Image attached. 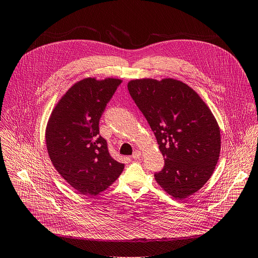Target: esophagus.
<instances>
[{"instance_id": "esophagus-1", "label": "esophagus", "mask_w": 258, "mask_h": 258, "mask_svg": "<svg viewBox=\"0 0 258 258\" xmlns=\"http://www.w3.org/2000/svg\"><path fill=\"white\" fill-rule=\"evenodd\" d=\"M132 158H133L134 160H139V159L141 158V152H139V151H136V152H135V153L133 154Z\"/></svg>"}]
</instances>
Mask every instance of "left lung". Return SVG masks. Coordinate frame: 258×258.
Wrapping results in <instances>:
<instances>
[{
  "mask_svg": "<svg viewBox=\"0 0 258 258\" xmlns=\"http://www.w3.org/2000/svg\"><path fill=\"white\" fill-rule=\"evenodd\" d=\"M127 89L153 130L165 160L157 183L174 199L196 194L210 179L221 152V132L199 94L173 78L134 79Z\"/></svg>",
  "mask_w": 258,
  "mask_h": 258,
  "instance_id": "8db88e82",
  "label": "left lung"
}]
</instances>
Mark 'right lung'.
<instances>
[{
    "label": "right lung",
    "instance_id": "1",
    "mask_svg": "<svg viewBox=\"0 0 258 258\" xmlns=\"http://www.w3.org/2000/svg\"><path fill=\"white\" fill-rule=\"evenodd\" d=\"M121 79L85 78L57 102L46 127V144L53 166L84 196H97L111 186L124 164L114 160L99 136V120Z\"/></svg>",
    "mask_w": 258,
    "mask_h": 258
}]
</instances>
